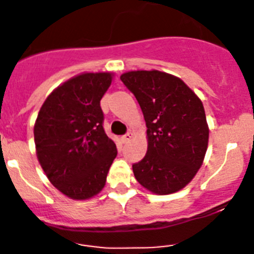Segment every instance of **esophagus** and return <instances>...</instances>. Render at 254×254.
Segmentation results:
<instances>
[{
  "label": "esophagus",
  "mask_w": 254,
  "mask_h": 254,
  "mask_svg": "<svg viewBox=\"0 0 254 254\" xmlns=\"http://www.w3.org/2000/svg\"><path fill=\"white\" fill-rule=\"evenodd\" d=\"M131 137H132V134H127V135H124V136L120 137V140H122L123 143H127L130 140H131Z\"/></svg>",
  "instance_id": "esophagus-1"
}]
</instances>
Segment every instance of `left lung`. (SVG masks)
Segmentation results:
<instances>
[{
    "instance_id": "left-lung-1",
    "label": "left lung",
    "mask_w": 254,
    "mask_h": 254,
    "mask_svg": "<svg viewBox=\"0 0 254 254\" xmlns=\"http://www.w3.org/2000/svg\"><path fill=\"white\" fill-rule=\"evenodd\" d=\"M134 93L147 127V152L132 172L158 195L172 194L191 182L203 165L209 127L200 98L177 76L158 70L120 76Z\"/></svg>"
}]
</instances>
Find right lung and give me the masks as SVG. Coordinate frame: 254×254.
I'll return each instance as SVG.
<instances>
[{
  "mask_svg": "<svg viewBox=\"0 0 254 254\" xmlns=\"http://www.w3.org/2000/svg\"><path fill=\"white\" fill-rule=\"evenodd\" d=\"M113 72H83L56 87L34 124L37 157L50 183L73 200L106 186L117 146L103 129L101 99Z\"/></svg>",
  "mask_w": 254,
  "mask_h": 254,
  "instance_id": "obj_1",
  "label": "right lung"
}]
</instances>
